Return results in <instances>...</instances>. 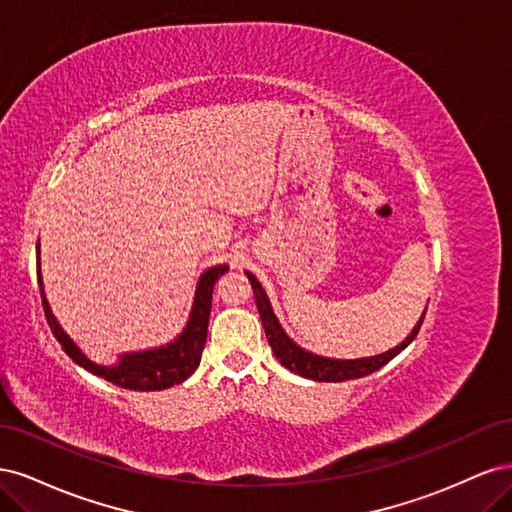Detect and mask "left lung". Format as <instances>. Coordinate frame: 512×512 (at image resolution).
Here are the masks:
<instances>
[{
  "mask_svg": "<svg viewBox=\"0 0 512 512\" xmlns=\"http://www.w3.org/2000/svg\"><path fill=\"white\" fill-rule=\"evenodd\" d=\"M247 280H250L252 288H254V297H256V307H258V314L262 320V327H265L267 339H269V346L273 350V354L280 359V363L284 367H288L294 374H299L303 378L309 380H318V382H344V380H354V378H363L371 371L380 369L382 365L389 363L393 356H397L401 350H404L412 339L418 335V329H421L423 318L416 322V327L412 329V333L401 342L399 346H395L389 352H382L376 356H369V359H356V361H337V359H324V356L312 354L303 348H299L297 344L292 342V339L284 333V329L280 327V322H277L271 303L267 299L265 290H262L260 282L252 273H245Z\"/></svg>",
  "mask_w": 512,
  "mask_h": 512,
  "instance_id": "left-lung-1",
  "label": "left lung"
}]
</instances>
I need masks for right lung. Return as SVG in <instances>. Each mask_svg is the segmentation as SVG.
Masks as SVG:
<instances>
[{
	"mask_svg": "<svg viewBox=\"0 0 512 512\" xmlns=\"http://www.w3.org/2000/svg\"><path fill=\"white\" fill-rule=\"evenodd\" d=\"M38 258H40V250H38ZM226 271H228V267L220 265V267L207 269L203 275H200L188 327L183 329V333L175 339V342H170L168 346H162L156 350L121 356L119 365H113V367H102V365L91 363L87 356L72 344V339L64 333V329L59 327V322L55 320L51 307H49V301H46V297H44L42 277H40V260H38V284H40V297H42L46 322H49V327H51L57 342L61 344V348H64V352L76 365H81L87 371H91V374H96L108 382L121 386V389L162 391V389H168V386L183 382L185 378H190L196 371V367L200 363V356H203L205 342H207L213 286H215V282H218V277L224 275Z\"/></svg>",
	"mask_w": 512,
	"mask_h": 512,
	"instance_id": "1",
	"label": "right lung"
}]
</instances>
